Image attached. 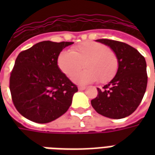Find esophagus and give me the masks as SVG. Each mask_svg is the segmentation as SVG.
<instances>
[{
	"label": "esophagus",
	"instance_id": "34e87169",
	"mask_svg": "<svg viewBox=\"0 0 155 155\" xmlns=\"http://www.w3.org/2000/svg\"><path fill=\"white\" fill-rule=\"evenodd\" d=\"M78 89H79V91H84V90H85V87H84V86H79Z\"/></svg>",
	"mask_w": 155,
	"mask_h": 155
}]
</instances>
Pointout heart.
Wrapping results in <instances>:
<instances>
[{
	"instance_id": "1",
	"label": "heart",
	"mask_w": 155,
	"mask_h": 155,
	"mask_svg": "<svg viewBox=\"0 0 155 155\" xmlns=\"http://www.w3.org/2000/svg\"><path fill=\"white\" fill-rule=\"evenodd\" d=\"M57 64L70 79L84 66L86 70L74 78L79 84H91L97 80L101 83H107L114 77L119 68L116 54L105 45L95 41H85L75 45L71 52L61 51Z\"/></svg>"
}]
</instances>
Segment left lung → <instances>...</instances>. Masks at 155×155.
<instances>
[{
  "label": "left lung",
  "mask_w": 155,
  "mask_h": 155,
  "mask_svg": "<svg viewBox=\"0 0 155 155\" xmlns=\"http://www.w3.org/2000/svg\"><path fill=\"white\" fill-rule=\"evenodd\" d=\"M110 46L119 61L117 73L103 89L98 88L97 97L91 101L95 111L110 119H123L136 110L147 87L146 61L136 49L120 41L96 40Z\"/></svg>",
  "instance_id": "left-lung-1"
}]
</instances>
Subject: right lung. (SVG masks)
Returning <instances> with one entry per match:
<instances>
[{"instance_id":"right-lung-1","label":"right lung","mask_w":155,"mask_h":155,"mask_svg":"<svg viewBox=\"0 0 155 155\" xmlns=\"http://www.w3.org/2000/svg\"><path fill=\"white\" fill-rule=\"evenodd\" d=\"M72 44L41 41L18 54L10 77V91L15 107L25 118L49 123L70 108L78 88L61 72L57 59Z\"/></svg>"}]
</instances>
